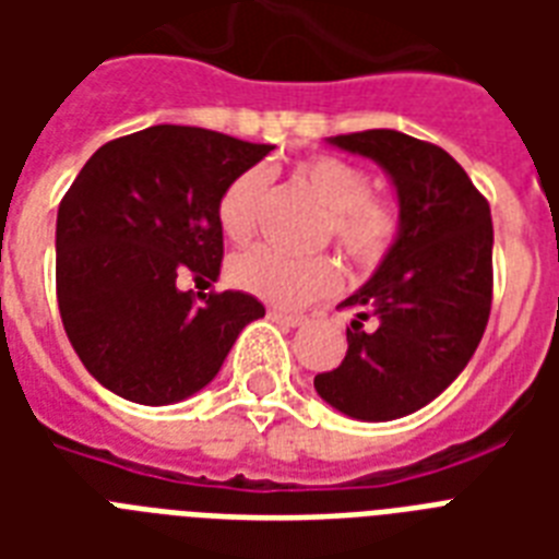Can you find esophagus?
I'll list each match as a JSON object with an SVG mask.
<instances>
[{"instance_id":"34e87169","label":"esophagus","mask_w":559,"mask_h":559,"mask_svg":"<svg viewBox=\"0 0 559 559\" xmlns=\"http://www.w3.org/2000/svg\"><path fill=\"white\" fill-rule=\"evenodd\" d=\"M270 319L275 324H284V328H298V324H305V316H296V313H287V310H270Z\"/></svg>"}]
</instances>
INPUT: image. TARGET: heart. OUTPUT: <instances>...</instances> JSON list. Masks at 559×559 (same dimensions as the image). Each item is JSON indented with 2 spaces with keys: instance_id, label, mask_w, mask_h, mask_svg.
Here are the masks:
<instances>
[{
  "instance_id": "1",
  "label": "heart",
  "mask_w": 559,
  "mask_h": 559,
  "mask_svg": "<svg viewBox=\"0 0 559 559\" xmlns=\"http://www.w3.org/2000/svg\"><path fill=\"white\" fill-rule=\"evenodd\" d=\"M296 179L316 193L324 209V237L348 254L357 266H373L391 252L400 235V214L389 200L371 191V179L359 165L340 156H307L296 165ZM266 193V174L249 168L237 174L219 193L217 219L223 235L243 243L258 231ZM228 278L237 289L281 310L301 307L333 296L342 284L340 263L319 258H287L270 246H252L228 263Z\"/></svg>"
}]
</instances>
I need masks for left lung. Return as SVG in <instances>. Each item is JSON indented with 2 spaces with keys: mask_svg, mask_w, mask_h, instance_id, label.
I'll return each mask as SVG.
<instances>
[{
  "mask_svg": "<svg viewBox=\"0 0 559 559\" xmlns=\"http://www.w3.org/2000/svg\"><path fill=\"white\" fill-rule=\"evenodd\" d=\"M368 156L397 188L400 235L342 307H354L348 354L316 373V391L342 415L394 420L432 403L485 336L493 301L490 205L438 144L397 130L333 135ZM366 321L371 329H362Z\"/></svg>",
  "mask_w": 559,
  "mask_h": 559,
  "instance_id": "8db88e82",
  "label": "left lung"
}]
</instances>
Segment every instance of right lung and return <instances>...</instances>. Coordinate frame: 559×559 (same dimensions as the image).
<instances>
[{"instance_id":"add662e5","label":"right lung","mask_w":559,"mask_h":559,"mask_svg":"<svg viewBox=\"0 0 559 559\" xmlns=\"http://www.w3.org/2000/svg\"><path fill=\"white\" fill-rule=\"evenodd\" d=\"M272 151L202 127L156 124L92 153L57 209V307L86 371L118 397L168 406L217 377L266 310L217 281L219 193Z\"/></svg>"}]
</instances>
